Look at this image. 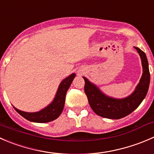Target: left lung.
Masks as SVG:
<instances>
[{"label": "left lung", "mask_w": 154, "mask_h": 154, "mask_svg": "<svg viewBox=\"0 0 154 154\" xmlns=\"http://www.w3.org/2000/svg\"><path fill=\"white\" fill-rule=\"evenodd\" d=\"M143 67V74L135 91L126 98L117 99L103 93L95 84L83 77L85 80L84 91L91 108L97 115L108 119L118 120L126 117L135 110L145 98L150 85V71L145 53L138 47Z\"/></svg>", "instance_id": "left-lung-1"}]
</instances>
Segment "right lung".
Masks as SVG:
<instances>
[{
  "label": "right lung",
  "mask_w": 154,
  "mask_h": 154,
  "mask_svg": "<svg viewBox=\"0 0 154 154\" xmlns=\"http://www.w3.org/2000/svg\"><path fill=\"white\" fill-rule=\"evenodd\" d=\"M75 76L76 74L73 73L61 82L53 102L43 110L34 113H28L18 110L15 107H13L22 117L34 123H48L56 120L60 116L63 110L67 91L69 89Z\"/></svg>",
  "instance_id": "right-lung-1"
}]
</instances>
